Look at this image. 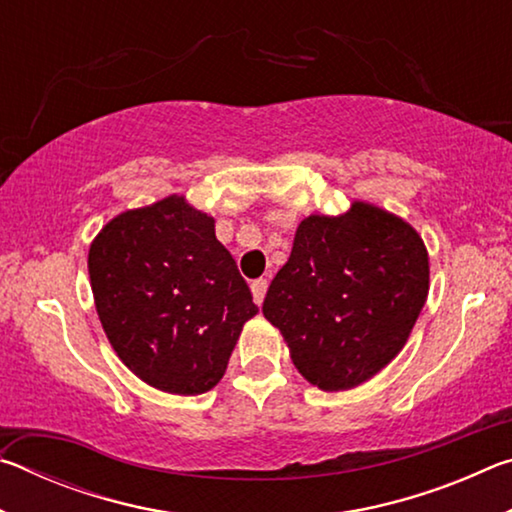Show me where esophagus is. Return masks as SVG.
I'll use <instances>...</instances> for the list:
<instances>
[{
    "label": "esophagus",
    "mask_w": 512,
    "mask_h": 512,
    "mask_svg": "<svg viewBox=\"0 0 512 512\" xmlns=\"http://www.w3.org/2000/svg\"><path fill=\"white\" fill-rule=\"evenodd\" d=\"M266 289H268L266 280H253V284H250V291H253V300L257 302V305H262V302H264Z\"/></svg>",
    "instance_id": "obj_1"
}]
</instances>
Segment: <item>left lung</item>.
<instances>
[{"label": "left lung", "mask_w": 512, "mask_h": 512, "mask_svg": "<svg viewBox=\"0 0 512 512\" xmlns=\"http://www.w3.org/2000/svg\"><path fill=\"white\" fill-rule=\"evenodd\" d=\"M427 293L422 237L400 216L354 201L345 214L298 225L262 311L309 384L348 391L400 354Z\"/></svg>", "instance_id": "obj_1"}]
</instances>
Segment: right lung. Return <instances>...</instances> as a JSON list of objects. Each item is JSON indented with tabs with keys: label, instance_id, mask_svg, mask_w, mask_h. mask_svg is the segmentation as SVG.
<instances>
[{
	"label": "right lung",
	"instance_id": "1",
	"mask_svg": "<svg viewBox=\"0 0 512 512\" xmlns=\"http://www.w3.org/2000/svg\"><path fill=\"white\" fill-rule=\"evenodd\" d=\"M88 271L117 357L164 393L219 384L241 327L259 311L212 216L178 194L103 225Z\"/></svg>",
	"mask_w": 512,
	"mask_h": 512
}]
</instances>
